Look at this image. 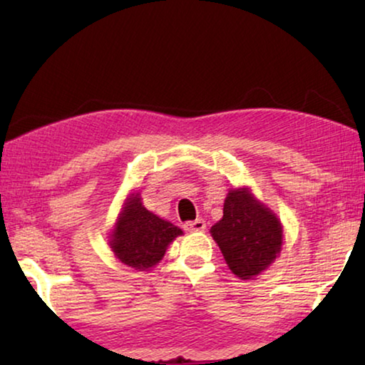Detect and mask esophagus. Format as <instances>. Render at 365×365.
Wrapping results in <instances>:
<instances>
[{
	"instance_id": "1",
	"label": "esophagus",
	"mask_w": 365,
	"mask_h": 365,
	"mask_svg": "<svg viewBox=\"0 0 365 365\" xmlns=\"http://www.w3.org/2000/svg\"><path fill=\"white\" fill-rule=\"evenodd\" d=\"M183 228L190 233L193 232H205L206 228V222L202 219H196V220H191V222H187V224L183 225Z\"/></svg>"
}]
</instances>
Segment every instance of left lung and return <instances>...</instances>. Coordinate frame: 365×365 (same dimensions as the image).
Returning a JSON list of instances; mask_svg holds the SVG:
<instances>
[{
    "label": "left lung",
    "instance_id": "obj_1",
    "mask_svg": "<svg viewBox=\"0 0 365 365\" xmlns=\"http://www.w3.org/2000/svg\"><path fill=\"white\" fill-rule=\"evenodd\" d=\"M211 235L228 267L242 280H251L267 269L283 243L280 220L248 188L228 191L224 217L211 227Z\"/></svg>",
    "mask_w": 365,
    "mask_h": 365
}]
</instances>
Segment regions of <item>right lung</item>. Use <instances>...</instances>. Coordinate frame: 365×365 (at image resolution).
<instances>
[{"label":"right lung","instance_id":"right-lung-1","mask_svg":"<svg viewBox=\"0 0 365 365\" xmlns=\"http://www.w3.org/2000/svg\"><path fill=\"white\" fill-rule=\"evenodd\" d=\"M178 235H182L180 228L148 211L135 193L123 205L109 246L122 264L135 270H150Z\"/></svg>","mask_w":365,"mask_h":365}]
</instances>
